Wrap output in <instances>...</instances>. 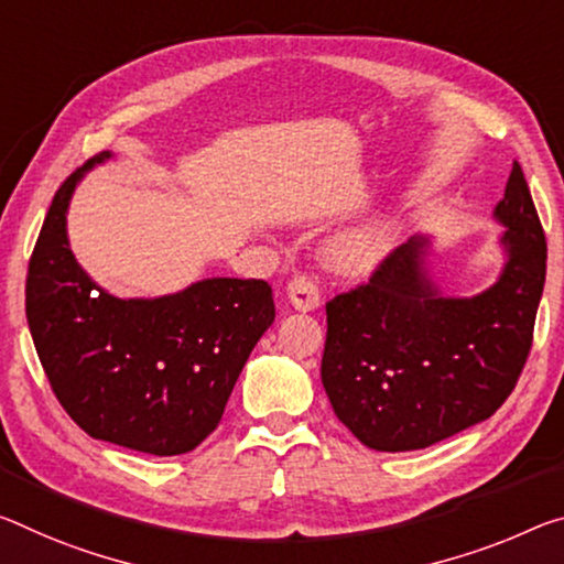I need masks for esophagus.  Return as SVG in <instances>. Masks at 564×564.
I'll list each match as a JSON object with an SVG mask.
<instances>
[{
    "label": "esophagus",
    "instance_id": "obj_1",
    "mask_svg": "<svg viewBox=\"0 0 564 564\" xmlns=\"http://www.w3.org/2000/svg\"><path fill=\"white\" fill-rule=\"evenodd\" d=\"M289 303L296 311H316L321 306V296H318V285L308 279V275H296V279L289 281Z\"/></svg>",
    "mask_w": 564,
    "mask_h": 564
}]
</instances>
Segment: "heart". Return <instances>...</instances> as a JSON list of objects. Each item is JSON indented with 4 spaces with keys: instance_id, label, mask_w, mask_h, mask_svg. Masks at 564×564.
Returning <instances> with one entry per match:
<instances>
[{
    "instance_id": "heart-1",
    "label": "heart",
    "mask_w": 564,
    "mask_h": 564,
    "mask_svg": "<svg viewBox=\"0 0 564 564\" xmlns=\"http://www.w3.org/2000/svg\"><path fill=\"white\" fill-rule=\"evenodd\" d=\"M401 218L397 210H381L346 228L328 246V261L346 275H369L399 246Z\"/></svg>"
}]
</instances>
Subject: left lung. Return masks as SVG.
Instances as JSON below:
<instances>
[{
    "label": "left lung",
    "mask_w": 564,
    "mask_h": 564,
    "mask_svg": "<svg viewBox=\"0 0 564 564\" xmlns=\"http://www.w3.org/2000/svg\"><path fill=\"white\" fill-rule=\"evenodd\" d=\"M502 268L452 296L432 268L434 236L397 248L373 279L326 303L321 381L341 422L377 452L424 449L485 422L512 394L532 346L547 243L522 167L491 210Z\"/></svg>",
    "instance_id": "left-lung-1"
}]
</instances>
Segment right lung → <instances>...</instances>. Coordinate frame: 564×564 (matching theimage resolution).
I'll use <instances>...</instances> for the list:
<instances>
[{
  "label": "right lung",
  "instance_id": "1",
  "mask_svg": "<svg viewBox=\"0 0 564 564\" xmlns=\"http://www.w3.org/2000/svg\"><path fill=\"white\" fill-rule=\"evenodd\" d=\"M87 160L55 195L26 275V324L44 373L93 440L175 457L218 426L250 351L275 318L265 281L203 279L155 299L105 291L69 250L67 213Z\"/></svg>",
  "mask_w": 564,
  "mask_h": 564
}]
</instances>
